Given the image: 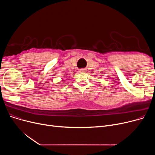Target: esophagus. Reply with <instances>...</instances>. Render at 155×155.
Wrapping results in <instances>:
<instances>
[{
	"instance_id": "obj_1",
	"label": "esophagus",
	"mask_w": 155,
	"mask_h": 155,
	"mask_svg": "<svg viewBox=\"0 0 155 155\" xmlns=\"http://www.w3.org/2000/svg\"><path fill=\"white\" fill-rule=\"evenodd\" d=\"M80 72H85V70L84 69H81V70H80Z\"/></svg>"
}]
</instances>
